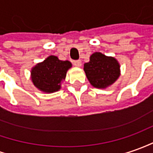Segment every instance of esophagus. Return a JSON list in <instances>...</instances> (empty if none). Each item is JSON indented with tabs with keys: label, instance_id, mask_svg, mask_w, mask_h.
Instances as JSON below:
<instances>
[{
	"label": "esophagus",
	"instance_id": "34e87169",
	"mask_svg": "<svg viewBox=\"0 0 153 153\" xmlns=\"http://www.w3.org/2000/svg\"><path fill=\"white\" fill-rule=\"evenodd\" d=\"M73 63H74V66H76V67H80L81 64H82L80 60H75V61H74V62H73Z\"/></svg>",
	"mask_w": 153,
	"mask_h": 153
}]
</instances>
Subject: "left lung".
<instances>
[{
	"mask_svg": "<svg viewBox=\"0 0 153 153\" xmlns=\"http://www.w3.org/2000/svg\"><path fill=\"white\" fill-rule=\"evenodd\" d=\"M84 70L91 85L97 89H105L111 85L120 74L118 61L98 52L90 56V62L84 64Z\"/></svg>",
	"mask_w": 153,
	"mask_h": 153,
	"instance_id": "left-lung-1",
	"label": "left lung"
}]
</instances>
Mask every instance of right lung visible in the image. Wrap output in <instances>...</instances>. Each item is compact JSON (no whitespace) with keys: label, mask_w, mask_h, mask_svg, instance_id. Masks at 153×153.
<instances>
[{"label":"right lung","mask_w":153,"mask_h":153,"mask_svg":"<svg viewBox=\"0 0 153 153\" xmlns=\"http://www.w3.org/2000/svg\"><path fill=\"white\" fill-rule=\"evenodd\" d=\"M71 67L72 63L68 60L62 61L51 55L32 68L31 79L39 90L53 93L60 90L61 83L65 79L66 73Z\"/></svg>","instance_id":"add662e5"}]
</instances>
